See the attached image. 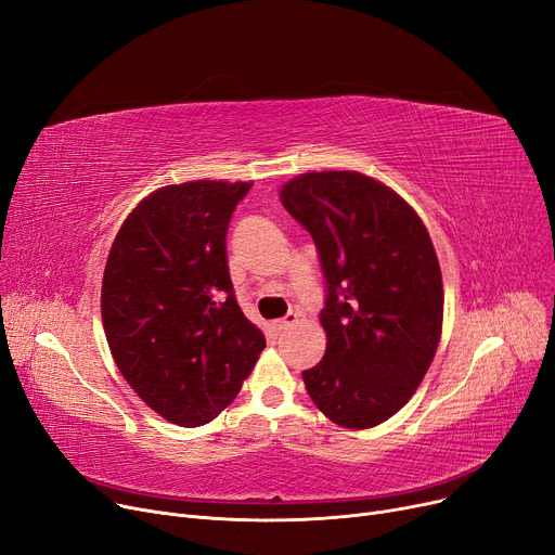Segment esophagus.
<instances>
[{"instance_id":"1","label":"esophagus","mask_w":555,"mask_h":555,"mask_svg":"<svg viewBox=\"0 0 555 555\" xmlns=\"http://www.w3.org/2000/svg\"><path fill=\"white\" fill-rule=\"evenodd\" d=\"M297 319H299L297 312H287L283 319H279V322L272 324V331H274V333H285L289 326L297 324Z\"/></svg>"}]
</instances>
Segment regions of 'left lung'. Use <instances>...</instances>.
I'll return each instance as SVG.
<instances>
[{
  "label": "left lung",
  "instance_id": "left-lung-1",
  "mask_svg": "<svg viewBox=\"0 0 555 555\" xmlns=\"http://www.w3.org/2000/svg\"><path fill=\"white\" fill-rule=\"evenodd\" d=\"M281 204L310 231L326 279V353L304 371L306 389L341 427L380 425L414 396L441 339L429 233L396 191L356 170L304 172Z\"/></svg>",
  "mask_w": 555,
  "mask_h": 555
}]
</instances>
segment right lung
Wrapping results in <instances>:
<instances>
[{
    "mask_svg": "<svg viewBox=\"0 0 555 555\" xmlns=\"http://www.w3.org/2000/svg\"><path fill=\"white\" fill-rule=\"evenodd\" d=\"M249 189L216 180L162 186L126 218L105 262L101 314L112 358L175 425L214 421L266 348L227 262L229 220Z\"/></svg>",
    "mask_w": 555,
    "mask_h": 555,
    "instance_id": "obj_1",
    "label": "right lung"
}]
</instances>
